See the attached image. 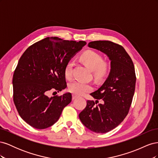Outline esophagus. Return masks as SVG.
I'll return each instance as SVG.
<instances>
[{
  "label": "esophagus",
  "mask_w": 158,
  "mask_h": 158,
  "mask_svg": "<svg viewBox=\"0 0 158 158\" xmlns=\"http://www.w3.org/2000/svg\"><path fill=\"white\" fill-rule=\"evenodd\" d=\"M78 98V95H75V94H73V99H76V98Z\"/></svg>",
  "instance_id": "1"
}]
</instances>
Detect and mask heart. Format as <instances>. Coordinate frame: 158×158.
<instances>
[{"label":"heart","mask_w":158,"mask_h":158,"mask_svg":"<svg viewBox=\"0 0 158 158\" xmlns=\"http://www.w3.org/2000/svg\"><path fill=\"white\" fill-rule=\"evenodd\" d=\"M80 60L93 70L94 78L98 80H101L106 77L110 69L109 64L107 61L103 60V56L98 52L93 50L84 51L80 56ZM73 66L74 64L72 61H69L66 64L64 76L66 79L71 80L73 78ZM93 86L92 84L82 81H74L68 85L69 92L76 95H83L91 92Z\"/></svg>","instance_id":"heart-1"}]
</instances>
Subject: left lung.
<instances>
[{
	"label": "left lung",
	"mask_w": 158,
	"mask_h": 158,
	"mask_svg": "<svg viewBox=\"0 0 158 158\" xmlns=\"http://www.w3.org/2000/svg\"><path fill=\"white\" fill-rule=\"evenodd\" d=\"M88 46L106 53L111 60V69L102 86L90 94L96 101L87 100L79 118L90 131L106 133L120 125L128 113L135 90V66L121 45L110 41H94ZM99 100L103 103L99 104Z\"/></svg>",
	"instance_id": "left-lung-1"
}]
</instances>
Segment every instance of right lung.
<instances>
[{"label": "right lung", "instance_id": "add662e5", "mask_svg": "<svg viewBox=\"0 0 158 158\" xmlns=\"http://www.w3.org/2000/svg\"><path fill=\"white\" fill-rule=\"evenodd\" d=\"M84 41L46 37L30 46L19 59L13 75V100L23 121L37 129L55 124L63 109L71 102L72 94L47 96L51 90L66 88L64 68Z\"/></svg>", "mask_w": 158, "mask_h": 158}]
</instances>
